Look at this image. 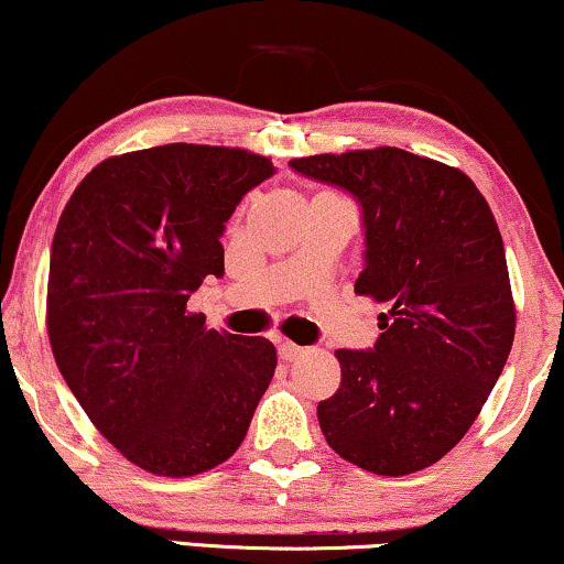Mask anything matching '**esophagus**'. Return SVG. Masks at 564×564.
I'll return each mask as SVG.
<instances>
[{"mask_svg": "<svg viewBox=\"0 0 564 564\" xmlns=\"http://www.w3.org/2000/svg\"><path fill=\"white\" fill-rule=\"evenodd\" d=\"M302 354H304V348L296 346V344H291V340H281V344H278V356H281L283 361H294Z\"/></svg>", "mask_w": 564, "mask_h": 564, "instance_id": "obj_1", "label": "esophagus"}]
</instances>
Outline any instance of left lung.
Returning <instances> with one entry per match:
<instances>
[{
    "label": "left lung",
    "mask_w": 564,
    "mask_h": 564,
    "mask_svg": "<svg viewBox=\"0 0 564 564\" xmlns=\"http://www.w3.org/2000/svg\"><path fill=\"white\" fill-rule=\"evenodd\" d=\"M291 169L354 195L367 245L354 291L388 304L375 348L335 351L340 388L319 401V430L365 471H422L471 430L516 338L497 220L463 171L401 148Z\"/></svg>",
    "instance_id": "left-lung-1"
}]
</instances>
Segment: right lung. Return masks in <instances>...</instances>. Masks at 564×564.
<instances>
[{
  "mask_svg": "<svg viewBox=\"0 0 564 564\" xmlns=\"http://www.w3.org/2000/svg\"><path fill=\"white\" fill-rule=\"evenodd\" d=\"M275 169L241 148L111 155L64 205L46 327L56 367L96 430L155 476L229 460L275 372L260 335L205 327L187 299L224 275L226 220Z\"/></svg>",
  "mask_w": 564,
  "mask_h": 564,
  "instance_id": "add662e5",
  "label": "right lung"
}]
</instances>
